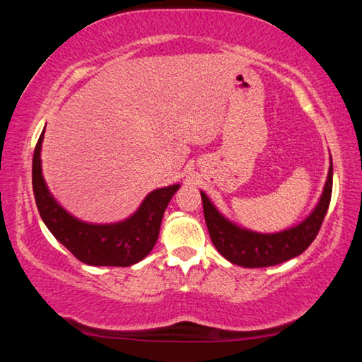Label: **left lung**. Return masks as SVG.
<instances>
[{
    "instance_id": "8db88e82",
    "label": "left lung",
    "mask_w": 362,
    "mask_h": 362,
    "mask_svg": "<svg viewBox=\"0 0 362 362\" xmlns=\"http://www.w3.org/2000/svg\"><path fill=\"white\" fill-rule=\"evenodd\" d=\"M332 158H330L326 183L310 216H306L297 225L274 233L254 231L231 222L214 206L209 196L201 192L204 218L212 244L226 260L244 268L273 267L300 255L313 243L326 217L332 196Z\"/></svg>"
}]
</instances>
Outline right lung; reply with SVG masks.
<instances>
[{"label": "right lung", "mask_w": 362, "mask_h": 362, "mask_svg": "<svg viewBox=\"0 0 362 362\" xmlns=\"http://www.w3.org/2000/svg\"><path fill=\"white\" fill-rule=\"evenodd\" d=\"M45 129L33 153V193L42 222L54 238L86 265L131 267L155 247L164 211L180 183L156 188L145 196L129 217L112 223H90L76 218L49 192L41 169Z\"/></svg>", "instance_id": "add662e5"}]
</instances>
